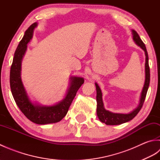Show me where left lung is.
Masks as SVG:
<instances>
[{
	"instance_id": "obj_1",
	"label": "left lung",
	"mask_w": 160,
	"mask_h": 160,
	"mask_svg": "<svg viewBox=\"0 0 160 160\" xmlns=\"http://www.w3.org/2000/svg\"><path fill=\"white\" fill-rule=\"evenodd\" d=\"M132 39H133L134 42H135L137 45L140 47L141 49H143L145 52L146 56V62H145V82L144 84V87L142 89L140 100V104H139L138 107L134 109L131 113L127 114H123V113H112V112L107 111L104 107V104L102 101V93L100 87L98 86L97 83L96 84V91H97V96H96V100H97V115L99 120L105 123L107 125H119L121 124L125 123L128 121L131 120L133 119L137 114L140 111L142 106H143L144 102L145 100L146 96H147V93L149 87V83H150V69H149L148 65V56L147 51V48L144 43L142 42L140 36L138 33L135 31V30H132Z\"/></svg>"
}]
</instances>
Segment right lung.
<instances>
[{
    "mask_svg": "<svg viewBox=\"0 0 160 160\" xmlns=\"http://www.w3.org/2000/svg\"><path fill=\"white\" fill-rule=\"evenodd\" d=\"M38 24L34 22L27 29L14 53L10 69V87L17 106L30 121L38 124H47L60 122L67 115L70 105L84 80L81 77H71V83L65 98L52 106H43L34 104L30 100L23 86L20 77L21 62L28 47V43L32 38L33 32Z\"/></svg>",
    "mask_w": 160,
    "mask_h": 160,
    "instance_id": "right-lung-1",
    "label": "right lung"
}]
</instances>
